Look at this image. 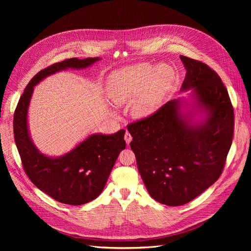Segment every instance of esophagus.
<instances>
[{
  "label": "esophagus",
  "instance_id": "1",
  "mask_svg": "<svg viewBox=\"0 0 251 251\" xmlns=\"http://www.w3.org/2000/svg\"><path fill=\"white\" fill-rule=\"evenodd\" d=\"M124 139H125V141H126V143H127V145H129L130 142L132 141V136H131V134H130L128 131H126L125 136H124Z\"/></svg>",
  "mask_w": 251,
  "mask_h": 251
}]
</instances>
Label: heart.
I'll return each mask as SVG.
<instances>
[{
    "instance_id": "b5f03b06",
    "label": "heart",
    "mask_w": 251,
    "mask_h": 251,
    "mask_svg": "<svg viewBox=\"0 0 251 251\" xmlns=\"http://www.w3.org/2000/svg\"><path fill=\"white\" fill-rule=\"evenodd\" d=\"M174 74L170 66L162 64L151 74L150 68L138 66L132 73H119L109 80L108 95L116 105L126 103L133 98L132 115L143 118L151 115L161 103L173 81Z\"/></svg>"
}]
</instances>
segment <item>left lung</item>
Instances as JSON below:
<instances>
[{
    "label": "left lung",
    "instance_id": "8db88e82",
    "mask_svg": "<svg viewBox=\"0 0 251 251\" xmlns=\"http://www.w3.org/2000/svg\"><path fill=\"white\" fill-rule=\"evenodd\" d=\"M187 74L182 90L193 88L199 107L208 111L201 126H190L172 100L153 114L128 124L139 173L157 201L183 205L221 176L234 128L233 107L219 75L202 61L180 55Z\"/></svg>",
    "mask_w": 251,
    "mask_h": 251
}]
</instances>
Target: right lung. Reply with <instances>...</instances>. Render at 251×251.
Listing matches in <instances>:
<instances>
[{"mask_svg":"<svg viewBox=\"0 0 251 251\" xmlns=\"http://www.w3.org/2000/svg\"><path fill=\"white\" fill-rule=\"evenodd\" d=\"M98 59L73 57L42 69L25 88L14 113V137L25 173L38 189L70 205L89 202L101 194L120 152L126 147L125 130L113 135L93 134L66 155L50 158L39 152L29 138L27 107L33 86L45 77L68 67H87Z\"/></svg>","mask_w":251,"mask_h":251,"instance_id":"add662e5","label":"right lung"}]
</instances>
